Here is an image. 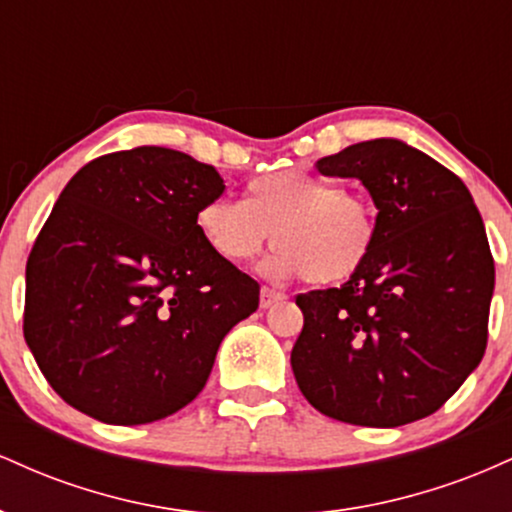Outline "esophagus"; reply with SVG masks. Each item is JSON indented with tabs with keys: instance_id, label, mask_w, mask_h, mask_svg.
I'll return each instance as SVG.
<instances>
[{
	"instance_id": "34e87169",
	"label": "esophagus",
	"mask_w": 512,
	"mask_h": 512,
	"mask_svg": "<svg viewBox=\"0 0 512 512\" xmlns=\"http://www.w3.org/2000/svg\"><path fill=\"white\" fill-rule=\"evenodd\" d=\"M284 293H279V291H274V289H267V286H264V289L260 291V308H272L274 303H279V301H284Z\"/></svg>"
}]
</instances>
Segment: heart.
<instances>
[{
  "label": "heart",
  "instance_id": "1",
  "mask_svg": "<svg viewBox=\"0 0 512 512\" xmlns=\"http://www.w3.org/2000/svg\"><path fill=\"white\" fill-rule=\"evenodd\" d=\"M197 231L223 262L243 264L272 233L276 250L267 272L303 276L310 284H339L361 272L378 243L370 199L308 170H274L245 187V202L214 197L195 214Z\"/></svg>",
  "mask_w": 512,
  "mask_h": 512
}]
</instances>
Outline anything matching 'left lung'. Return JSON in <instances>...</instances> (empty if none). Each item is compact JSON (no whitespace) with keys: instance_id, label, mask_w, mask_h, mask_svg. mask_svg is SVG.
Masks as SVG:
<instances>
[{"instance_id":"8db88e82","label":"left lung","mask_w":512,"mask_h":512,"mask_svg":"<svg viewBox=\"0 0 512 512\" xmlns=\"http://www.w3.org/2000/svg\"><path fill=\"white\" fill-rule=\"evenodd\" d=\"M317 170L366 185L378 243L344 286L296 296V383L317 411L344 424L424 419L486 351L496 272L479 209L452 170L397 139L346 146Z\"/></svg>"}]
</instances>
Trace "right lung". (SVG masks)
Returning <instances> with one entry per match:
<instances>
[{
  "label": "right lung",
  "mask_w": 512,
  "mask_h": 512,
  "mask_svg": "<svg viewBox=\"0 0 512 512\" xmlns=\"http://www.w3.org/2000/svg\"><path fill=\"white\" fill-rule=\"evenodd\" d=\"M226 185L166 146L86 163L26 262L23 337L52 390L103 424L137 426L190 404L260 284L223 262L195 214Z\"/></svg>",
  "instance_id": "1"
}]
</instances>
